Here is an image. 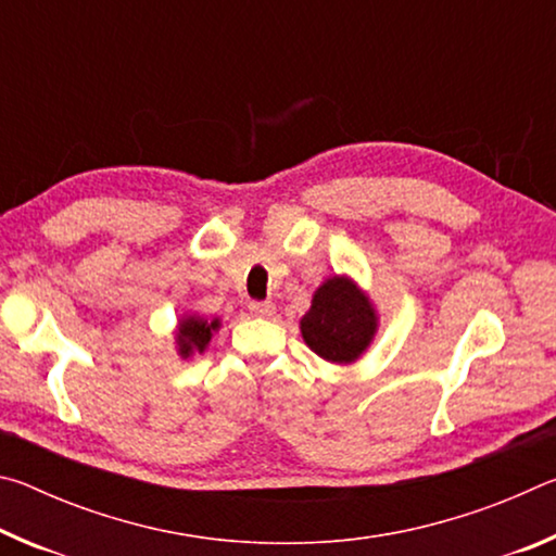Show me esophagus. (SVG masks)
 <instances>
[{"label": "esophagus", "mask_w": 556, "mask_h": 556, "mask_svg": "<svg viewBox=\"0 0 556 556\" xmlns=\"http://www.w3.org/2000/svg\"><path fill=\"white\" fill-rule=\"evenodd\" d=\"M250 312L260 318H269L271 314H275V304H271V301H252Z\"/></svg>", "instance_id": "34e87169"}]
</instances>
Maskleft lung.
<instances>
[{
  "label": "left lung",
  "instance_id": "obj_1",
  "mask_svg": "<svg viewBox=\"0 0 556 556\" xmlns=\"http://www.w3.org/2000/svg\"><path fill=\"white\" fill-rule=\"evenodd\" d=\"M301 338L326 363L353 365L368 353L380 328L372 299L353 277L333 275L314 291L299 321Z\"/></svg>",
  "mask_w": 556,
  "mask_h": 556
}]
</instances>
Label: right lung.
I'll return each mask as SVG.
<instances>
[{
	"mask_svg": "<svg viewBox=\"0 0 556 556\" xmlns=\"http://www.w3.org/2000/svg\"><path fill=\"white\" fill-rule=\"evenodd\" d=\"M223 321L218 316L205 318L195 312H186L174 328V348L178 357H193L195 353H205L211 345L213 333L220 331Z\"/></svg>",
	"mask_w": 556,
	"mask_h": 556,
	"instance_id": "obj_1",
	"label": "right lung"
}]
</instances>
